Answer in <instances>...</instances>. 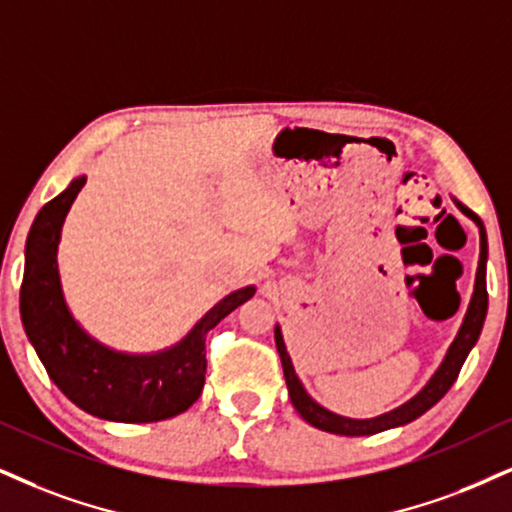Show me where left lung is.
I'll list each match as a JSON object with an SVG mask.
<instances>
[{"mask_svg": "<svg viewBox=\"0 0 512 512\" xmlns=\"http://www.w3.org/2000/svg\"><path fill=\"white\" fill-rule=\"evenodd\" d=\"M453 204L460 208L463 216H468L472 223L479 227V263H477V275H475V289H472L468 311H465L463 323H460V330L453 339L449 351H446L444 361L434 375L427 380L425 387H422L413 399H408L406 403H401L399 408L387 410V413L377 415V418H344V415L332 413L325 406H320L318 401L313 399L311 394L304 389L299 375H296L292 358H289L285 339H282V330L280 325H275V346L277 353H280L282 361V370H285V380H287V389H289V399H292L296 413L304 418L308 425L318 427V430L330 432V434H344V437H370V434L384 432V430H394V427L408 425V422L418 420L422 413H427L434 403H437L446 391L451 389V384L456 382L460 368H463L465 358L472 351V346L477 344L479 334H482V325L484 318H487V306H489V296H487V256H489V244H487V230H484V223L479 220L477 213H472L468 206H463L460 201L453 197Z\"/></svg>", "mask_w": 512, "mask_h": 512, "instance_id": "left-lung-1", "label": "left lung"}]
</instances>
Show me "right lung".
Listing matches in <instances>:
<instances>
[{
    "instance_id": "add662e5",
    "label": "right lung",
    "mask_w": 512,
    "mask_h": 512,
    "mask_svg": "<svg viewBox=\"0 0 512 512\" xmlns=\"http://www.w3.org/2000/svg\"><path fill=\"white\" fill-rule=\"evenodd\" d=\"M87 178L44 204L25 242L21 320L52 382L75 406L111 422H159L185 413L206 380V334L249 301L256 287L220 299L180 342L154 353L116 351L73 318L61 289V227Z\"/></svg>"
}]
</instances>
